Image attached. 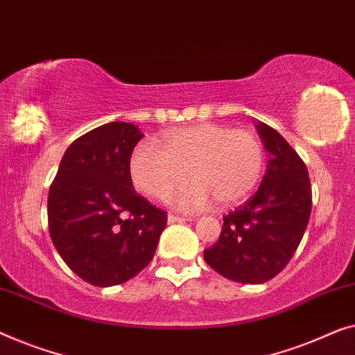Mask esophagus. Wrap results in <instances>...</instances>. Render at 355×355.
Instances as JSON below:
<instances>
[{
	"label": "esophagus",
	"instance_id": "1",
	"mask_svg": "<svg viewBox=\"0 0 355 355\" xmlns=\"http://www.w3.org/2000/svg\"><path fill=\"white\" fill-rule=\"evenodd\" d=\"M189 218H183V217H178V216H173V214H168L167 217V222L168 223H182V222H188Z\"/></svg>",
	"mask_w": 355,
	"mask_h": 355
}]
</instances>
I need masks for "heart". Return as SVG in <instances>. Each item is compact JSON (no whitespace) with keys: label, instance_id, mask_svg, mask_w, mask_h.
<instances>
[{"label":"heart","instance_id":"heart-1","mask_svg":"<svg viewBox=\"0 0 355 355\" xmlns=\"http://www.w3.org/2000/svg\"><path fill=\"white\" fill-rule=\"evenodd\" d=\"M162 147L138 143L130 156V177L151 198L167 196L193 177L171 198L183 211H199L214 199L218 206H233L248 198L262 175L263 146L246 130L199 123L167 133Z\"/></svg>","mask_w":355,"mask_h":355}]
</instances>
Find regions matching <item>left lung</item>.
<instances>
[{
	"instance_id": "obj_1",
	"label": "left lung",
	"mask_w": 355,
	"mask_h": 355,
	"mask_svg": "<svg viewBox=\"0 0 355 355\" xmlns=\"http://www.w3.org/2000/svg\"><path fill=\"white\" fill-rule=\"evenodd\" d=\"M268 153L256 194L223 217L218 241L204 261L238 283H266L286 267L306 232L312 209L307 167L286 139L267 123H256Z\"/></svg>"
}]
</instances>
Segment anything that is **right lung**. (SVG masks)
I'll return each instance as SVG.
<instances>
[{
	"label": "right lung",
	"mask_w": 355,
	"mask_h": 355,
	"mask_svg": "<svg viewBox=\"0 0 355 355\" xmlns=\"http://www.w3.org/2000/svg\"><path fill=\"white\" fill-rule=\"evenodd\" d=\"M137 125L111 122L77 138L64 153L48 194L49 236L73 273L114 286L151 262L167 214L133 189L130 156Z\"/></svg>",
	"instance_id": "add662e5"
}]
</instances>
